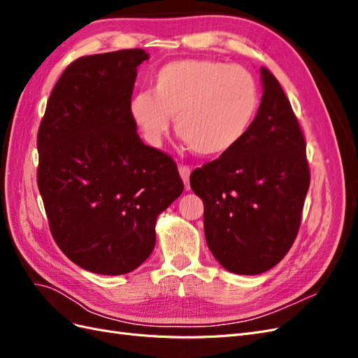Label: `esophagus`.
I'll use <instances>...</instances> for the list:
<instances>
[{
  "label": "esophagus",
  "instance_id": "1",
  "mask_svg": "<svg viewBox=\"0 0 358 358\" xmlns=\"http://www.w3.org/2000/svg\"><path fill=\"white\" fill-rule=\"evenodd\" d=\"M179 175L183 180V183H185V188L189 189V175H191V169L188 166H180L179 167Z\"/></svg>",
  "mask_w": 358,
  "mask_h": 358
}]
</instances>
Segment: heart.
Listing matches in <instances>:
<instances>
[{"label": "heart", "instance_id": "heart-1", "mask_svg": "<svg viewBox=\"0 0 358 358\" xmlns=\"http://www.w3.org/2000/svg\"><path fill=\"white\" fill-rule=\"evenodd\" d=\"M150 85V92H138L129 101V115L143 137L158 146L175 116L176 133L203 157H218L239 145L259 107L252 73L220 61H171Z\"/></svg>", "mask_w": 358, "mask_h": 358}]
</instances>
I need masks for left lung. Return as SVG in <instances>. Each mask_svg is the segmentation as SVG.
Returning a JSON list of instances; mask_svg holds the SVG:
<instances>
[{"mask_svg":"<svg viewBox=\"0 0 358 358\" xmlns=\"http://www.w3.org/2000/svg\"><path fill=\"white\" fill-rule=\"evenodd\" d=\"M263 96L242 142L191 173L204 204L206 242L237 275L275 267L296 241L309 189L305 137L284 90L259 70Z\"/></svg>","mask_w":358,"mask_h":358,"instance_id":"obj_1","label":"left lung"}]
</instances>
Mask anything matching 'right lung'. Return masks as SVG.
I'll return each instance as SVG.
<instances>
[{"label": "right lung", "instance_id": "right-lung-1", "mask_svg": "<svg viewBox=\"0 0 358 358\" xmlns=\"http://www.w3.org/2000/svg\"><path fill=\"white\" fill-rule=\"evenodd\" d=\"M124 49L82 57L50 92L37 136V183L50 233L73 263L133 272L154 251L155 224L183 191L176 162L140 140L129 115L137 67Z\"/></svg>", "mask_w": 358, "mask_h": 358}]
</instances>
